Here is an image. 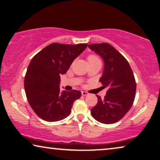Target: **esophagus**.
I'll use <instances>...</instances> for the list:
<instances>
[{
	"label": "esophagus",
	"mask_w": 160,
	"mask_h": 160,
	"mask_svg": "<svg viewBox=\"0 0 160 160\" xmlns=\"http://www.w3.org/2000/svg\"><path fill=\"white\" fill-rule=\"evenodd\" d=\"M81 93H82V95H83V96H86V95H89V93H88V92H85V91H82V92H81Z\"/></svg>",
	"instance_id": "1"
}]
</instances>
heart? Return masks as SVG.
Returning a JSON list of instances; mask_svg holds the SVG:
<instances>
[{"label": "heart", "mask_w": 160, "mask_h": 160, "mask_svg": "<svg viewBox=\"0 0 160 160\" xmlns=\"http://www.w3.org/2000/svg\"><path fill=\"white\" fill-rule=\"evenodd\" d=\"M88 62H100L101 63V60L96 55L94 54H91L88 57Z\"/></svg>", "instance_id": "b5f03b06"}]
</instances>
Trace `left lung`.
I'll return each mask as SVG.
<instances>
[{"mask_svg": "<svg viewBox=\"0 0 160 160\" xmlns=\"http://www.w3.org/2000/svg\"><path fill=\"white\" fill-rule=\"evenodd\" d=\"M88 47L103 59L104 68L99 81L108 88L104 99L97 96L92 116L99 122L111 124L122 118L132 106L137 88L134 76L124 57L111 44H88Z\"/></svg>", "mask_w": 160, "mask_h": 160, "instance_id": "1", "label": "left lung"}]
</instances>
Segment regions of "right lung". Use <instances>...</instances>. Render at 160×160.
I'll return each instance as SVG.
<instances>
[{
    "label": "right lung",
    "instance_id": "add662e5",
    "mask_svg": "<svg viewBox=\"0 0 160 160\" xmlns=\"http://www.w3.org/2000/svg\"><path fill=\"white\" fill-rule=\"evenodd\" d=\"M87 46L53 43L31 60L24 79L25 92L28 103L43 120L54 122L68 117L74 101L80 98L79 90L60 91V75Z\"/></svg>",
    "mask_w": 160,
    "mask_h": 160
}]
</instances>
